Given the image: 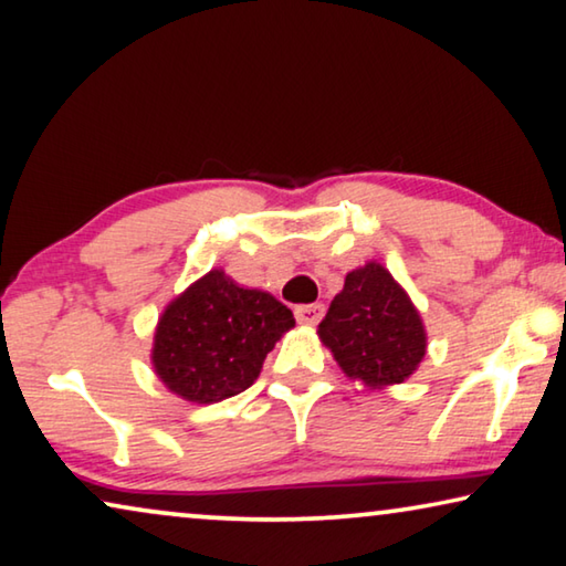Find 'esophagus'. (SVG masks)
I'll return each mask as SVG.
<instances>
[{
	"label": "esophagus",
	"mask_w": 566,
	"mask_h": 566,
	"mask_svg": "<svg viewBox=\"0 0 566 566\" xmlns=\"http://www.w3.org/2000/svg\"><path fill=\"white\" fill-rule=\"evenodd\" d=\"M293 313H295V321H298V324L313 326V324H318L321 316H324V306H321V303H306V306H295Z\"/></svg>",
	"instance_id": "obj_1"
}]
</instances>
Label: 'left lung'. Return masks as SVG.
Wrapping results in <instances>:
<instances>
[{"label": "left lung", "mask_w": 566, "mask_h": 566, "mask_svg": "<svg viewBox=\"0 0 566 566\" xmlns=\"http://www.w3.org/2000/svg\"><path fill=\"white\" fill-rule=\"evenodd\" d=\"M318 336L349 377L399 385L424 356V328L407 293L379 263L352 271L318 324Z\"/></svg>", "instance_id": "8db88e82"}]
</instances>
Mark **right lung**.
<instances>
[{
    "label": "right lung",
    "mask_w": 566,
    "mask_h": 566,
    "mask_svg": "<svg viewBox=\"0 0 566 566\" xmlns=\"http://www.w3.org/2000/svg\"><path fill=\"white\" fill-rule=\"evenodd\" d=\"M291 326V308L271 293L240 289L212 271L164 311L154 336V369L189 402H220L253 385L268 352Z\"/></svg>",
    "instance_id": "obj_1"
}]
</instances>
